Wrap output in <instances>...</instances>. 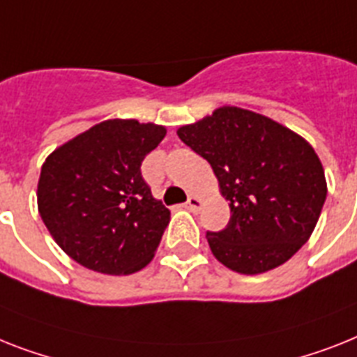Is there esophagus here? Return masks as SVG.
I'll return each mask as SVG.
<instances>
[{"label":"esophagus","instance_id":"34e87169","mask_svg":"<svg viewBox=\"0 0 357 357\" xmlns=\"http://www.w3.org/2000/svg\"><path fill=\"white\" fill-rule=\"evenodd\" d=\"M185 210H190V211H199L200 208H202V200L199 199V197H190L188 199V202H185Z\"/></svg>","mask_w":357,"mask_h":357}]
</instances>
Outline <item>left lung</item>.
Listing matches in <instances>:
<instances>
[{
    "label": "left lung",
    "mask_w": 357,
    "mask_h": 357,
    "mask_svg": "<svg viewBox=\"0 0 357 357\" xmlns=\"http://www.w3.org/2000/svg\"><path fill=\"white\" fill-rule=\"evenodd\" d=\"M210 162L229 222L208 231L226 268L257 275L281 266L310 238L326 199L325 169L314 147L264 114L225 105L176 131Z\"/></svg>",
    "instance_id": "1"
}]
</instances>
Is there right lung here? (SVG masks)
Wrapping results in <instances>:
<instances>
[{
    "label": "right lung",
    "mask_w": 357,
    "mask_h": 357,
    "mask_svg": "<svg viewBox=\"0 0 357 357\" xmlns=\"http://www.w3.org/2000/svg\"><path fill=\"white\" fill-rule=\"evenodd\" d=\"M166 128L105 120L63 146L41 166L38 211L70 259L109 275H129L151 263L169 210L151 195L140 166Z\"/></svg>",
    "instance_id": "right-lung-1"
}]
</instances>
